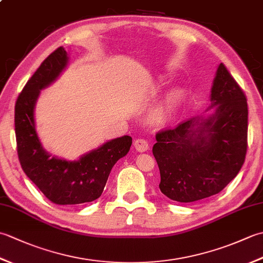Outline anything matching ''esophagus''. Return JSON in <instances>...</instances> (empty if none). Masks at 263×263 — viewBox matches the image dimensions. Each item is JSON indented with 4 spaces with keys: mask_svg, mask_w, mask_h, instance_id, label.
<instances>
[{
    "mask_svg": "<svg viewBox=\"0 0 263 263\" xmlns=\"http://www.w3.org/2000/svg\"><path fill=\"white\" fill-rule=\"evenodd\" d=\"M135 147L138 150V152L143 153V152H147L149 149V142L146 140V139H137L135 141Z\"/></svg>",
    "mask_w": 263,
    "mask_h": 263,
    "instance_id": "34e87169",
    "label": "esophagus"
}]
</instances>
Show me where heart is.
Wrapping results in <instances>:
<instances>
[{
    "label": "heart",
    "mask_w": 263,
    "mask_h": 263,
    "mask_svg": "<svg viewBox=\"0 0 263 263\" xmlns=\"http://www.w3.org/2000/svg\"><path fill=\"white\" fill-rule=\"evenodd\" d=\"M183 103V96L180 91H172L156 105L153 110L154 120L159 123L168 122L174 119L177 111L180 110Z\"/></svg>",
    "instance_id": "b5f03b06"
}]
</instances>
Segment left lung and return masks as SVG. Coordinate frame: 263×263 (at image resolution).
<instances>
[{"label": "left lung", "mask_w": 263, "mask_h": 263, "mask_svg": "<svg viewBox=\"0 0 263 263\" xmlns=\"http://www.w3.org/2000/svg\"><path fill=\"white\" fill-rule=\"evenodd\" d=\"M211 116L183 121L156 135L153 154L159 189L178 202L219 193L242 168L248 150V102L242 88L220 63L211 89Z\"/></svg>", "instance_id": "obj_1"}]
</instances>
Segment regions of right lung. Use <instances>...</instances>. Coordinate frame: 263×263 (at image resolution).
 <instances>
[{
    "label": "right lung",
    "instance_id": "1",
    "mask_svg": "<svg viewBox=\"0 0 263 263\" xmlns=\"http://www.w3.org/2000/svg\"><path fill=\"white\" fill-rule=\"evenodd\" d=\"M68 64L63 47L48 55L18 96L14 107L16 152L22 170L45 197L55 204H80L102 195L116 161L130 150L132 138L114 139L78 160L51 157L39 141L33 108L43 88L57 79Z\"/></svg>",
    "mask_w": 263,
    "mask_h": 263
}]
</instances>
